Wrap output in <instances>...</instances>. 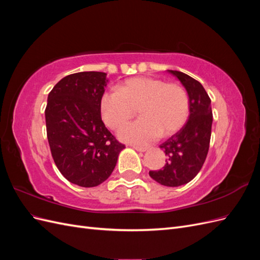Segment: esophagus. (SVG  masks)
<instances>
[{
  "mask_svg": "<svg viewBox=\"0 0 260 260\" xmlns=\"http://www.w3.org/2000/svg\"><path fill=\"white\" fill-rule=\"evenodd\" d=\"M133 148H135L136 151L141 152V153H143V152H146V151H147V147H143V146H133Z\"/></svg>",
  "mask_w": 260,
  "mask_h": 260,
  "instance_id": "1",
  "label": "esophagus"
}]
</instances>
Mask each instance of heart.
<instances>
[{"instance_id":"1","label":"heart","mask_w":260,"mask_h":260,"mask_svg":"<svg viewBox=\"0 0 260 260\" xmlns=\"http://www.w3.org/2000/svg\"><path fill=\"white\" fill-rule=\"evenodd\" d=\"M139 108L141 119L123 126L118 136L133 144H148L161 135L178 131L190 113L186 90L177 83H166L152 77H136L122 82L117 90L103 93L100 112L104 123L118 129Z\"/></svg>"}]
</instances>
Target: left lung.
I'll return each instance as SVG.
<instances>
[{
	"label": "left lung",
	"instance_id": "obj_1",
	"mask_svg": "<svg viewBox=\"0 0 260 260\" xmlns=\"http://www.w3.org/2000/svg\"><path fill=\"white\" fill-rule=\"evenodd\" d=\"M182 83L190 99V115L185 124L166 142L160 144L167 155L162 169L149 171L156 182L180 186L199 174L209 148L212 112L210 99L204 86L192 77L177 70H167Z\"/></svg>",
	"mask_w": 260,
	"mask_h": 260
}]
</instances>
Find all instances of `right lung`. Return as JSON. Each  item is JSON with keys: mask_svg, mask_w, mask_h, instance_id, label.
<instances>
[{"mask_svg": "<svg viewBox=\"0 0 260 260\" xmlns=\"http://www.w3.org/2000/svg\"><path fill=\"white\" fill-rule=\"evenodd\" d=\"M107 83L105 73H77L62 78L48 96L45 122L54 162L79 186L103 183L124 148L101 118L100 100Z\"/></svg>", "mask_w": 260, "mask_h": 260, "instance_id": "right-lung-1", "label": "right lung"}]
</instances>
